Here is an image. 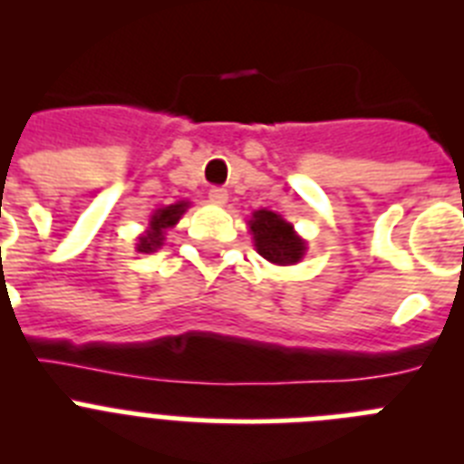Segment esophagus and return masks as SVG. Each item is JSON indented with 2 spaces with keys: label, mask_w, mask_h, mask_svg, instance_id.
I'll use <instances>...</instances> for the list:
<instances>
[{
  "label": "esophagus",
  "mask_w": 464,
  "mask_h": 464,
  "mask_svg": "<svg viewBox=\"0 0 464 464\" xmlns=\"http://www.w3.org/2000/svg\"><path fill=\"white\" fill-rule=\"evenodd\" d=\"M208 202H211L213 207H225V204H227V190H223V188H211V192H208Z\"/></svg>",
  "instance_id": "esophagus-1"
}]
</instances>
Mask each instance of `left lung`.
<instances>
[{
    "mask_svg": "<svg viewBox=\"0 0 464 464\" xmlns=\"http://www.w3.org/2000/svg\"><path fill=\"white\" fill-rule=\"evenodd\" d=\"M248 229L256 251L272 265L290 267L306 256V241L295 232V225L283 218L281 213L257 208L251 213Z\"/></svg>",
    "mask_w": 464,
    "mask_h": 464,
    "instance_id": "1",
    "label": "left lung"
}]
</instances>
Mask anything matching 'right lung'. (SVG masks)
Here are the masks:
<instances>
[{
	"instance_id": "add662e5",
	"label": "right lung",
	"mask_w": 464,
	"mask_h": 464,
	"mask_svg": "<svg viewBox=\"0 0 464 464\" xmlns=\"http://www.w3.org/2000/svg\"><path fill=\"white\" fill-rule=\"evenodd\" d=\"M188 208H190V202H188V199L169 204V207L155 208L153 216L149 218L146 229H143L141 235L137 237V244H134V248H137L139 253L158 251L160 246L165 244L167 229L174 227V225L183 218V213H186Z\"/></svg>"
}]
</instances>
